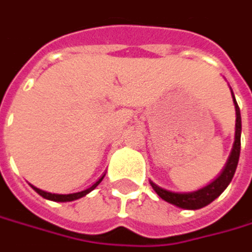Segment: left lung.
I'll return each mask as SVG.
<instances>
[{
    "label": "left lung",
    "instance_id": "obj_1",
    "mask_svg": "<svg viewBox=\"0 0 252 252\" xmlns=\"http://www.w3.org/2000/svg\"><path fill=\"white\" fill-rule=\"evenodd\" d=\"M231 95H232L234 107H235V117H237L235 118V137H234L231 154H229L222 171L210 184H207L197 191H191V192L170 191V189H165V188L157 185L154 181L150 180V184L154 188V191L164 201L170 202L178 208H183V210H200L202 207L211 204L215 198H218L224 192V189L228 187L234 174H235V170H237L238 159H240V151H241V114H240V107L235 101L232 90H231Z\"/></svg>",
    "mask_w": 252,
    "mask_h": 252
}]
</instances>
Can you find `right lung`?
<instances>
[{
    "label": "right lung",
    "instance_id": "add662e5",
    "mask_svg": "<svg viewBox=\"0 0 252 252\" xmlns=\"http://www.w3.org/2000/svg\"><path fill=\"white\" fill-rule=\"evenodd\" d=\"M105 177V174L96 181L95 184H93L90 188H87V189H82V191H78V192H72V194H55V192H48V191H44V189H39L37 188L35 185L30 184L31 185V188L38 192L42 198H45V200H50V201H55V202H68V201H74V200H78V198H82V197H85L88 192H91L94 188H95L96 185L99 184L101 181H102V178Z\"/></svg>",
    "mask_w": 252,
    "mask_h": 252
}]
</instances>
